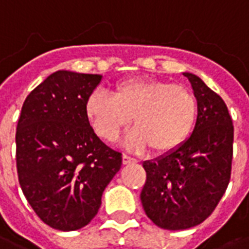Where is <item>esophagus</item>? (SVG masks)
<instances>
[{
  "label": "esophagus",
  "mask_w": 249,
  "mask_h": 249,
  "mask_svg": "<svg viewBox=\"0 0 249 249\" xmlns=\"http://www.w3.org/2000/svg\"><path fill=\"white\" fill-rule=\"evenodd\" d=\"M123 163L124 164H130V163H136V159L129 157L128 154H123Z\"/></svg>",
  "instance_id": "34e87169"
}]
</instances>
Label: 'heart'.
Segmentation results:
<instances>
[{
  "label": "heart",
  "instance_id": "heart-1",
  "mask_svg": "<svg viewBox=\"0 0 249 249\" xmlns=\"http://www.w3.org/2000/svg\"><path fill=\"white\" fill-rule=\"evenodd\" d=\"M85 112L94 132L108 142L116 141L132 124L128 145L155 154H168L183 145L197 120V99L183 85L149 78L117 82L111 94L95 90Z\"/></svg>",
  "mask_w": 249,
  "mask_h": 249
}]
</instances>
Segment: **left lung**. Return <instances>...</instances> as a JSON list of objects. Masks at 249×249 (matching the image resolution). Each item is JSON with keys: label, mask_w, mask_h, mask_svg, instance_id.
<instances>
[{"label": "left lung", "mask_w": 249, "mask_h": 249, "mask_svg": "<svg viewBox=\"0 0 249 249\" xmlns=\"http://www.w3.org/2000/svg\"><path fill=\"white\" fill-rule=\"evenodd\" d=\"M197 99L191 137L168 154L143 162L141 202L146 215L164 230H185L213 213L231 176L234 125L223 99L202 79L184 73Z\"/></svg>", "instance_id": "obj_1"}]
</instances>
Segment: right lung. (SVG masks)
Wrapping results in <instances>:
<instances>
[{
  "label": "right lung",
  "mask_w": 249,
  "mask_h": 249,
  "mask_svg": "<svg viewBox=\"0 0 249 249\" xmlns=\"http://www.w3.org/2000/svg\"><path fill=\"white\" fill-rule=\"evenodd\" d=\"M99 74L58 70L28 94L15 134L20 188L37 217L52 229L89 225L121 167L87 120L85 104Z\"/></svg>",
  "instance_id": "1"
}]
</instances>
